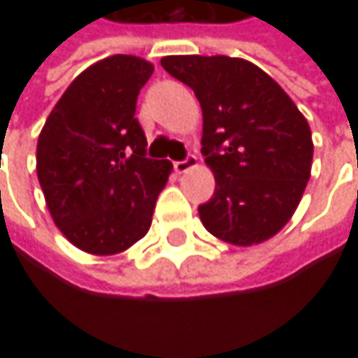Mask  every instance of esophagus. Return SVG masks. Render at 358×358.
I'll list each match as a JSON object with an SVG mask.
<instances>
[{
	"mask_svg": "<svg viewBox=\"0 0 358 358\" xmlns=\"http://www.w3.org/2000/svg\"><path fill=\"white\" fill-rule=\"evenodd\" d=\"M197 165V157L195 155H187L182 161H173V171L176 173H185L189 169H193Z\"/></svg>",
	"mask_w": 358,
	"mask_h": 358,
	"instance_id": "obj_1",
	"label": "esophagus"
}]
</instances>
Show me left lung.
I'll use <instances>...</instances> for the list:
<instances>
[{"mask_svg": "<svg viewBox=\"0 0 358 358\" xmlns=\"http://www.w3.org/2000/svg\"><path fill=\"white\" fill-rule=\"evenodd\" d=\"M161 66L201 105V155L217 180L213 197L199 206L203 227L238 247L268 241L290 221L309 180L307 120L279 83L247 59L167 55Z\"/></svg>", "mask_w": 358, "mask_h": 358, "instance_id": "left-lung-1", "label": "left lung"}]
</instances>
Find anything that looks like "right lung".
<instances>
[{"instance_id":"right-lung-1","label":"right lung","mask_w":358,"mask_h":358,"mask_svg":"<svg viewBox=\"0 0 358 358\" xmlns=\"http://www.w3.org/2000/svg\"><path fill=\"white\" fill-rule=\"evenodd\" d=\"M155 66L111 55L83 71L49 113L36 171L49 213L81 251L113 255L145 236L171 163L148 159L135 117Z\"/></svg>"}]
</instances>
